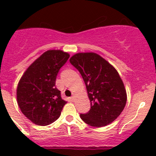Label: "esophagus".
Here are the masks:
<instances>
[{"mask_svg":"<svg viewBox=\"0 0 156 156\" xmlns=\"http://www.w3.org/2000/svg\"><path fill=\"white\" fill-rule=\"evenodd\" d=\"M71 100L72 101L75 100V97H74V96H72V97H71Z\"/></svg>","mask_w":156,"mask_h":156,"instance_id":"1","label":"esophagus"}]
</instances>
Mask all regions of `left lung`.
Segmentation results:
<instances>
[{"mask_svg":"<svg viewBox=\"0 0 156 156\" xmlns=\"http://www.w3.org/2000/svg\"><path fill=\"white\" fill-rule=\"evenodd\" d=\"M69 62L79 70L85 83L90 109L80 118L95 127L109 124L124 109L127 95L119 73L104 58L94 52H81Z\"/></svg>","mask_w":156,"mask_h":156,"instance_id":"1","label":"left lung"}]
</instances>
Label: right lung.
<instances>
[{
    "label": "right lung",
    "instance_id": "obj_1",
    "mask_svg": "<svg viewBox=\"0 0 156 156\" xmlns=\"http://www.w3.org/2000/svg\"><path fill=\"white\" fill-rule=\"evenodd\" d=\"M69 54L48 50L32 63L20 78L16 90L19 107L34 124L47 126L58 119L67 101L55 87L56 76Z\"/></svg>",
    "mask_w": 156,
    "mask_h": 156
}]
</instances>
